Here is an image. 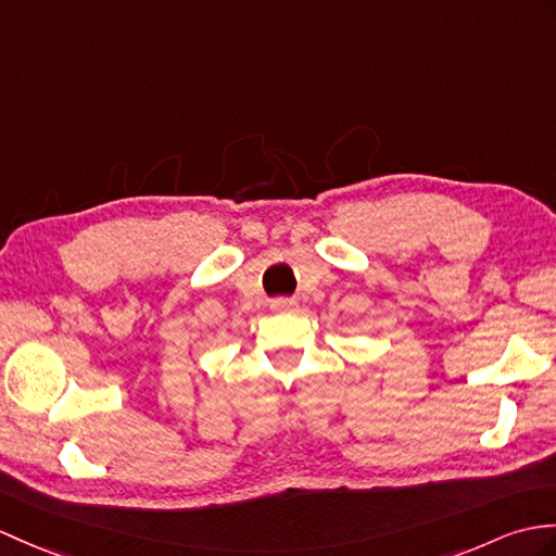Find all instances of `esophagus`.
I'll list each match as a JSON object with an SVG mask.
<instances>
[{
    "instance_id": "34e87169",
    "label": "esophagus",
    "mask_w": 556,
    "mask_h": 556,
    "mask_svg": "<svg viewBox=\"0 0 556 556\" xmlns=\"http://www.w3.org/2000/svg\"><path fill=\"white\" fill-rule=\"evenodd\" d=\"M273 309H277V313H291V309H295V303L287 301V299H279L273 303Z\"/></svg>"
}]
</instances>
